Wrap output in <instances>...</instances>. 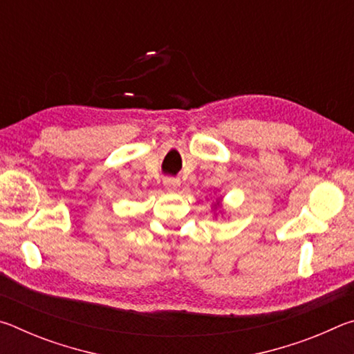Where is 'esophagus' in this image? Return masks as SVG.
Masks as SVG:
<instances>
[{
  "label": "esophagus",
  "mask_w": 354,
  "mask_h": 354,
  "mask_svg": "<svg viewBox=\"0 0 354 354\" xmlns=\"http://www.w3.org/2000/svg\"><path fill=\"white\" fill-rule=\"evenodd\" d=\"M179 185H181V181H179L178 178H165V179H164V187H165L167 190L175 192V190H178Z\"/></svg>",
  "instance_id": "obj_1"
}]
</instances>
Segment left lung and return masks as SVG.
<instances>
[{"mask_svg": "<svg viewBox=\"0 0 354 354\" xmlns=\"http://www.w3.org/2000/svg\"><path fill=\"white\" fill-rule=\"evenodd\" d=\"M218 207H221V200L220 198L214 203V209H218Z\"/></svg>", "mask_w": 354, "mask_h": 354, "instance_id": "obj_1", "label": "left lung"}]
</instances>
